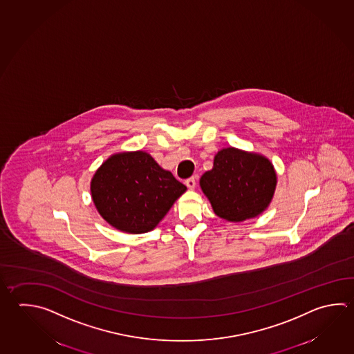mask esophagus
I'll use <instances>...</instances> for the list:
<instances>
[{
    "label": "esophagus",
    "instance_id": "obj_1",
    "mask_svg": "<svg viewBox=\"0 0 354 354\" xmlns=\"http://www.w3.org/2000/svg\"><path fill=\"white\" fill-rule=\"evenodd\" d=\"M185 185H187L190 190H193V189H195V185H196V181H195L194 178H189V179L185 180Z\"/></svg>",
    "mask_w": 354,
    "mask_h": 354
}]
</instances>
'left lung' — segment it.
I'll list each match as a JSON object with an SVG mask.
<instances>
[{
    "mask_svg": "<svg viewBox=\"0 0 354 354\" xmlns=\"http://www.w3.org/2000/svg\"><path fill=\"white\" fill-rule=\"evenodd\" d=\"M201 187L218 216L247 221L270 204L277 174L266 156L227 147L215 155L213 169L203 174Z\"/></svg>",
    "mask_w": 354,
    "mask_h": 354,
    "instance_id": "8db88e82",
    "label": "left lung"
}]
</instances>
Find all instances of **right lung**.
Segmentation results:
<instances>
[{"instance_id":"right-lung-1","label":"right lung","mask_w":354,"mask_h":354,"mask_svg":"<svg viewBox=\"0 0 354 354\" xmlns=\"http://www.w3.org/2000/svg\"><path fill=\"white\" fill-rule=\"evenodd\" d=\"M185 192L187 187L145 151L115 153L91 180L97 212L125 233L153 230Z\"/></svg>"}]
</instances>
